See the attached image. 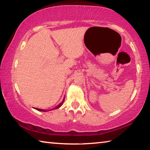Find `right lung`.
<instances>
[{"mask_svg":"<svg viewBox=\"0 0 150 150\" xmlns=\"http://www.w3.org/2000/svg\"><path fill=\"white\" fill-rule=\"evenodd\" d=\"M64 99H65V98H63V101L62 103H61L60 104H59V105H58L56 107H55V108H54V109H57V108H59L61 106H62V105H63V101H64ZM35 109H36L37 110H39V111H43V112H46V110H43V109H40V108H34ZM51 110H53V109H51Z\"/></svg>","mask_w":150,"mask_h":150,"instance_id":"obj_1","label":"right lung"}]
</instances>
